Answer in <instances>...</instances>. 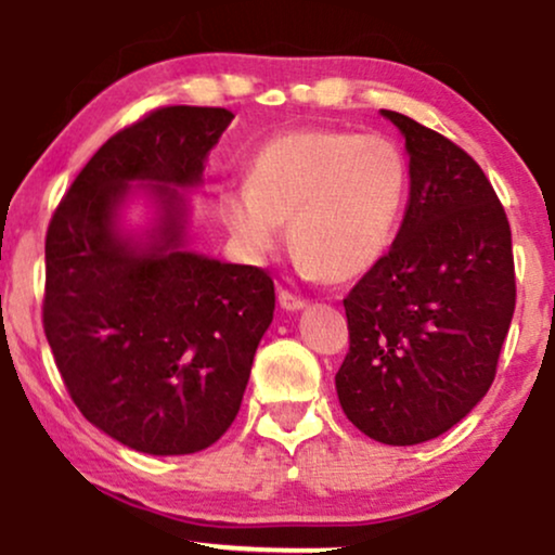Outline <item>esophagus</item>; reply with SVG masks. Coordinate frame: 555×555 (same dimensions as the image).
I'll list each match as a JSON object with an SVG mask.
<instances>
[{
    "mask_svg": "<svg viewBox=\"0 0 555 555\" xmlns=\"http://www.w3.org/2000/svg\"><path fill=\"white\" fill-rule=\"evenodd\" d=\"M279 305H282L284 310H289V313H297V310H302L308 302H305L302 297H297V295H292V292L282 289V292H279Z\"/></svg>",
    "mask_w": 555,
    "mask_h": 555,
    "instance_id": "esophagus-1",
    "label": "esophagus"
}]
</instances>
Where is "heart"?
Instances as JSON below:
<instances>
[{
	"label": "heart",
	"instance_id": "1",
	"mask_svg": "<svg viewBox=\"0 0 555 555\" xmlns=\"http://www.w3.org/2000/svg\"><path fill=\"white\" fill-rule=\"evenodd\" d=\"M410 197V164L386 135L297 127L266 140L245 188L219 197L221 224L237 250L263 263L284 240L299 266L341 284L365 276L397 237Z\"/></svg>",
	"mask_w": 555,
	"mask_h": 555
}]
</instances>
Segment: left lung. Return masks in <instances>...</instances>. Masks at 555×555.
Here are the masks:
<instances>
[{"label": "left lung", "mask_w": 555, "mask_h": 555, "mask_svg": "<svg viewBox=\"0 0 555 555\" xmlns=\"http://www.w3.org/2000/svg\"><path fill=\"white\" fill-rule=\"evenodd\" d=\"M410 206L391 250L344 299V415L373 441L415 446L454 428L495 378L512 326V229L488 177L460 145L399 112Z\"/></svg>", "instance_id": "1"}]
</instances>
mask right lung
<instances>
[{"label": "right lung", "mask_w": 555, "mask_h": 555, "mask_svg": "<svg viewBox=\"0 0 555 555\" xmlns=\"http://www.w3.org/2000/svg\"><path fill=\"white\" fill-rule=\"evenodd\" d=\"M234 119L167 106L106 140L75 177L47 232L43 331L82 417L127 449H208L237 417L273 321L256 266L190 250V201ZM135 199L140 230L124 224Z\"/></svg>", "instance_id": "right-lung-1"}]
</instances>
